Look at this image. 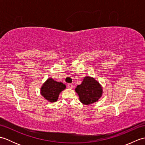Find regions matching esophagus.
<instances>
[{"label": "esophagus", "mask_w": 145, "mask_h": 145, "mask_svg": "<svg viewBox=\"0 0 145 145\" xmlns=\"http://www.w3.org/2000/svg\"><path fill=\"white\" fill-rule=\"evenodd\" d=\"M68 88H72L73 87V85L72 84H68Z\"/></svg>", "instance_id": "esophagus-1"}]
</instances>
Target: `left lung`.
Instances as JSON below:
<instances>
[{"instance_id":"obj_1","label":"left lung","mask_w":145,"mask_h":145,"mask_svg":"<svg viewBox=\"0 0 145 145\" xmlns=\"http://www.w3.org/2000/svg\"><path fill=\"white\" fill-rule=\"evenodd\" d=\"M75 90L78 95L80 102L87 105L97 102L103 94V88L99 82L89 76H85Z\"/></svg>"}]
</instances>
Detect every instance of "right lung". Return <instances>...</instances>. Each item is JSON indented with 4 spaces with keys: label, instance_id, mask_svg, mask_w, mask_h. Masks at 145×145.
Masks as SVG:
<instances>
[{
    "label": "right lung",
    "instance_id": "right-lung-1",
    "mask_svg": "<svg viewBox=\"0 0 145 145\" xmlns=\"http://www.w3.org/2000/svg\"><path fill=\"white\" fill-rule=\"evenodd\" d=\"M66 88V86L61 82L54 80L53 78H48L42 85L40 89V94L50 102L57 101L61 91Z\"/></svg>",
    "mask_w": 145,
    "mask_h": 145
}]
</instances>
